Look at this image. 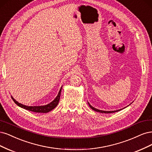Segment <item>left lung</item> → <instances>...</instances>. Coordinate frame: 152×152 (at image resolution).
I'll list each match as a JSON object with an SVG mask.
<instances>
[{
	"mask_svg": "<svg viewBox=\"0 0 152 152\" xmlns=\"http://www.w3.org/2000/svg\"><path fill=\"white\" fill-rule=\"evenodd\" d=\"M88 105H89V106H90V108L91 109H93L94 110H95V111H96V112H100V113H105V114H109V113H114V112H118V111H119V110H122V109H119V110H112V111H105V110H99V109H96V108H94V107H92L90 104H89V102H88ZM131 104H132V103H131ZM131 104H129V105H131ZM128 106H129V105H128ZM124 108H126V107H124ZM124 108H123V109H124Z\"/></svg>",
	"mask_w": 152,
	"mask_h": 152,
	"instance_id": "left-lung-1",
	"label": "left lung"
}]
</instances>
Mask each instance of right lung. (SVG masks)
Listing matches in <instances>:
<instances>
[{
  "mask_svg": "<svg viewBox=\"0 0 152 152\" xmlns=\"http://www.w3.org/2000/svg\"><path fill=\"white\" fill-rule=\"evenodd\" d=\"M62 88V86H61L59 91H58V93L57 96L56 97V99L52 102L49 103V104H47L45 105L27 106L25 105H23L22 104H20V103L17 102L12 96H11V98H12V100L14 102V103H15L17 105L21 107V108H23V109H24L30 110V111H32L34 112H38V113H47V112L51 111L53 109H55L56 106L58 105V102H59V100H60V96H61V94Z\"/></svg>",
  "mask_w": 152,
  "mask_h": 152,
  "instance_id": "obj_1",
  "label": "right lung"
}]
</instances>
